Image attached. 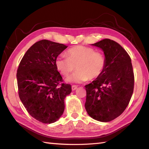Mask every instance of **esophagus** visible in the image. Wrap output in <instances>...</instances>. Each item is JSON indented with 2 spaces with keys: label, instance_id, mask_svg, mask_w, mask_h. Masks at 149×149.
Instances as JSON below:
<instances>
[{
  "label": "esophagus",
  "instance_id": "1",
  "mask_svg": "<svg viewBox=\"0 0 149 149\" xmlns=\"http://www.w3.org/2000/svg\"><path fill=\"white\" fill-rule=\"evenodd\" d=\"M77 88V86H76V85H72V91H75V89H76Z\"/></svg>",
  "mask_w": 149,
  "mask_h": 149
}]
</instances>
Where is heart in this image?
Listing matches in <instances>:
<instances>
[{
	"label": "heart",
	"instance_id": "obj_1",
	"mask_svg": "<svg viewBox=\"0 0 149 149\" xmlns=\"http://www.w3.org/2000/svg\"><path fill=\"white\" fill-rule=\"evenodd\" d=\"M66 56H60L55 60L56 69L64 76L77 71L66 79L68 82L81 83L100 77L106 66L104 55L93 48L75 46L67 50Z\"/></svg>",
	"mask_w": 149,
	"mask_h": 149
}]
</instances>
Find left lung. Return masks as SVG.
Here are the masks:
<instances>
[{
  "label": "left lung",
  "instance_id": "obj_1",
  "mask_svg": "<svg viewBox=\"0 0 149 149\" xmlns=\"http://www.w3.org/2000/svg\"><path fill=\"white\" fill-rule=\"evenodd\" d=\"M92 45L104 51L106 66L100 77L85 86V107L93 119L108 122L122 114L132 98L134 88L132 60L113 40L104 39Z\"/></svg>",
  "mask_w": 149,
  "mask_h": 149
}]
</instances>
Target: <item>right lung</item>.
<instances>
[{
	"mask_svg": "<svg viewBox=\"0 0 149 149\" xmlns=\"http://www.w3.org/2000/svg\"><path fill=\"white\" fill-rule=\"evenodd\" d=\"M68 46L49 40L37 41L27 50L17 70L18 95L27 112L43 123H54L64 110V99L72 92L63 83L55 60Z\"/></svg>",
	"mask_w": 149,
	"mask_h": 149,
	"instance_id": "right-lung-1",
	"label": "right lung"
}]
</instances>
